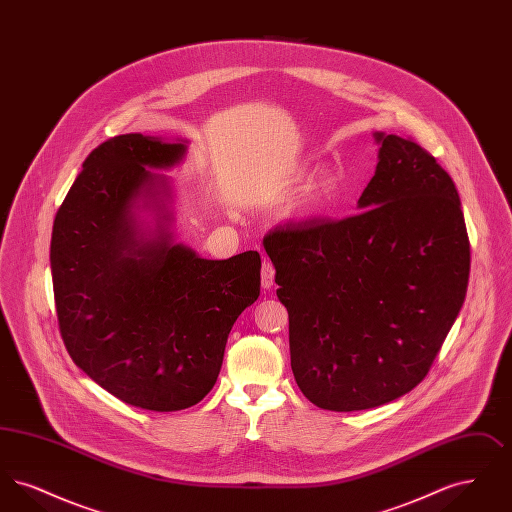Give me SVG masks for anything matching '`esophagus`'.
Returning a JSON list of instances; mask_svg holds the SVG:
<instances>
[{"mask_svg": "<svg viewBox=\"0 0 512 512\" xmlns=\"http://www.w3.org/2000/svg\"><path fill=\"white\" fill-rule=\"evenodd\" d=\"M274 267L270 261H263V267H261V284L265 290H270L274 286Z\"/></svg>", "mask_w": 512, "mask_h": 512, "instance_id": "34e87169", "label": "esophagus"}]
</instances>
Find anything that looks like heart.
I'll use <instances>...</instances> for the list:
<instances>
[{
	"instance_id": "heart-1",
	"label": "heart",
	"mask_w": 512,
	"mask_h": 512,
	"mask_svg": "<svg viewBox=\"0 0 512 512\" xmlns=\"http://www.w3.org/2000/svg\"><path fill=\"white\" fill-rule=\"evenodd\" d=\"M311 176L309 169H297L293 172L292 180L295 184H301L305 182L307 178ZM338 192V182H336V176L332 172H322L318 176L317 180L309 186L307 194L301 201V213L305 217H317L322 215L334 201Z\"/></svg>"
}]
</instances>
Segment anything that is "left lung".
Returning <instances> with one entry per match:
<instances>
[{
    "label": "left lung",
    "instance_id": "1",
    "mask_svg": "<svg viewBox=\"0 0 512 512\" xmlns=\"http://www.w3.org/2000/svg\"><path fill=\"white\" fill-rule=\"evenodd\" d=\"M374 140L359 215L278 224L263 240L290 315L295 382L338 413L380 407L424 380L470 274L451 176L413 140Z\"/></svg>",
    "mask_w": 512,
    "mask_h": 512
}]
</instances>
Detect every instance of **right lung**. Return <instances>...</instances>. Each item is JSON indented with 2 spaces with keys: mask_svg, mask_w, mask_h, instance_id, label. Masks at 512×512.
<instances>
[{
  "mask_svg": "<svg viewBox=\"0 0 512 512\" xmlns=\"http://www.w3.org/2000/svg\"><path fill=\"white\" fill-rule=\"evenodd\" d=\"M188 142L122 134L82 165L51 232L59 330L124 403L171 413L213 390L234 322L261 293V255L203 259L174 242L171 180ZM149 212L154 224L141 215Z\"/></svg>",
  "mask_w": 512,
  "mask_h": 512,
  "instance_id": "right-lung-1",
  "label": "right lung"
}]
</instances>
